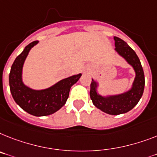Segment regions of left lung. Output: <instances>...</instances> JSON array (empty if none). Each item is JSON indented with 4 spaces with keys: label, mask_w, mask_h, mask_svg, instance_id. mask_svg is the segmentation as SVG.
Here are the masks:
<instances>
[{
    "label": "left lung",
    "mask_w": 157,
    "mask_h": 157,
    "mask_svg": "<svg viewBox=\"0 0 157 157\" xmlns=\"http://www.w3.org/2000/svg\"><path fill=\"white\" fill-rule=\"evenodd\" d=\"M116 52L133 67L136 77L130 90L115 95L102 96L97 91L98 82L92 78L90 83V96L93 104L105 113L109 115H120L131 111L138 103L143 95L144 89V74L140 61L134 50L120 37H114Z\"/></svg>",
    "instance_id": "8db88e82"
}]
</instances>
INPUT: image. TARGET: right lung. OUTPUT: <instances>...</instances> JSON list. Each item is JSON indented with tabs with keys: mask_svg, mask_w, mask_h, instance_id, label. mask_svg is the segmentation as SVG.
Segmentation results:
<instances>
[{
	"mask_svg": "<svg viewBox=\"0 0 157 157\" xmlns=\"http://www.w3.org/2000/svg\"><path fill=\"white\" fill-rule=\"evenodd\" d=\"M38 41H34L25 47L16 58L10 73V92L17 104L24 111L34 116H46L54 114L67 102L71 87L76 83L82 74L60 80L50 87L33 90L25 85L22 81V68L29 50Z\"/></svg>",
	"mask_w": 157,
	"mask_h": 157,
	"instance_id": "right-lung-1",
	"label": "right lung"
}]
</instances>
